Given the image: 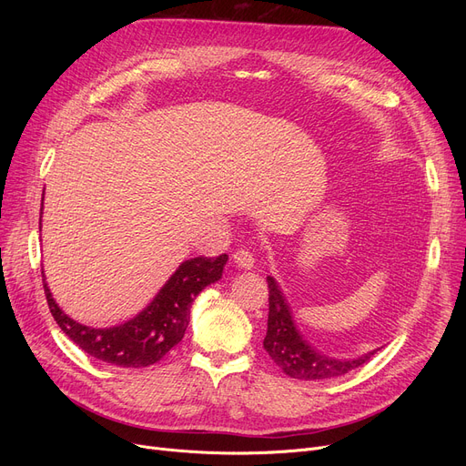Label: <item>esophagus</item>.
<instances>
[{
  "mask_svg": "<svg viewBox=\"0 0 466 466\" xmlns=\"http://www.w3.org/2000/svg\"><path fill=\"white\" fill-rule=\"evenodd\" d=\"M234 262L238 268H243V270H251L255 266V257L249 249H238L234 253Z\"/></svg>",
  "mask_w": 466,
  "mask_h": 466,
  "instance_id": "34e87169",
  "label": "esophagus"
}]
</instances>
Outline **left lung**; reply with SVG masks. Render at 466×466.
I'll list each match as a JSON object with an SVG mask.
<instances>
[{
  "label": "left lung",
  "mask_w": 466,
  "mask_h": 466,
  "mask_svg": "<svg viewBox=\"0 0 466 466\" xmlns=\"http://www.w3.org/2000/svg\"><path fill=\"white\" fill-rule=\"evenodd\" d=\"M268 289H270V311H268V330L264 338V350L279 369L292 380L319 381L336 376H344L364 362H369L378 351H370L362 357L353 359H334L321 351L313 350L292 321V311L283 297L276 279L268 276Z\"/></svg>",
  "instance_id": "1"
}]
</instances>
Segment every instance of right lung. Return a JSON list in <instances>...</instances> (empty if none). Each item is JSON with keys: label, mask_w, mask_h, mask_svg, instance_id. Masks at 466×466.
I'll return each mask as SVG.
<instances>
[{"label": "right lung", "mask_w": 466, "mask_h": 466, "mask_svg": "<svg viewBox=\"0 0 466 466\" xmlns=\"http://www.w3.org/2000/svg\"><path fill=\"white\" fill-rule=\"evenodd\" d=\"M227 260L228 255L185 260L160 289L155 300L139 315L125 325L109 329H92L73 321L55 302L51 289L45 283V276L43 289L55 321L85 353L97 360L122 366V369H141V366L158 362L183 339L194 299L208 285L220 279Z\"/></svg>", "instance_id": "obj_1"}]
</instances>
